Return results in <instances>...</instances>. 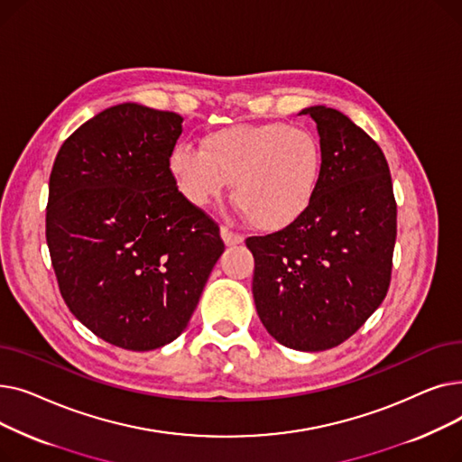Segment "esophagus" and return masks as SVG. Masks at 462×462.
Here are the masks:
<instances>
[{
    "mask_svg": "<svg viewBox=\"0 0 462 462\" xmlns=\"http://www.w3.org/2000/svg\"><path fill=\"white\" fill-rule=\"evenodd\" d=\"M221 237H223V241H225V244H226L228 247L244 244V236L234 232V230H230V228H226V226H221Z\"/></svg>",
    "mask_w": 462,
    "mask_h": 462,
    "instance_id": "esophagus-1",
    "label": "esophagus"
}]
</instances>
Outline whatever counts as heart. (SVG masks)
Returning <instances> with one entry per match:
<instances>
[{
  "instance_id": "heart-1",
  "label": "heart",
  "mask_w": 462,
  "mask_h": 462,
  "mask_svg": "<svg viewBox=\"0 0 462 462\" xmlns=\"http://www.w3.org/2000/svg\"><path fill=\"white\" fill-rule=\"evenodd\" d=\"M322 168L319 136L282 121L215 129L202 136L200 150L176 145L168 155V172L189 204L208 208L234 181L236 204L265 232L303 217L317 197Z\"/></svg>"
}]
</instances>
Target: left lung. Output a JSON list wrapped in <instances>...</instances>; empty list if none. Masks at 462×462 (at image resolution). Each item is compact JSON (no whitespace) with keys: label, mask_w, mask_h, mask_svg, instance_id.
Here are the masks:
<instances>
[{"label":"left lung","mask_w":462,"mask_h":462,"mask_svg":"<svg viewBox=\"0 0 462 462\" xmlns=\"http://www.w3.org/2000/svg\"><path fill=\"white\" fill-rule=\"evenodd\" d=\"M324 152L310 208L290 226L247 237L253 296L268 333L301 352L345 343L383 301L392 281L397 204L380 145L328 106H309Z\"/></svg>","instance_id":"1"}]
</instances>
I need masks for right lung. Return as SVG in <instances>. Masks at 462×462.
I'll list each match as a JSON object with an SVG mask.
<instances>
[{"instance_id":"obj_1","label":"right lung","mask_w":462,"mask_h":462,"mask_svg":"<svg viewBox=\"0 0 462 462\" xmlns=\"http://www.w3.org/2000/svg\"><path fill=\"white\" fill-rule=\"evenodd\" d=\"M181 124L176 112L110 106L63 142L48 183L46 244L69 310L133 352L183 333L225 251L168 172Z\"/></svg>"}]
</instances>
